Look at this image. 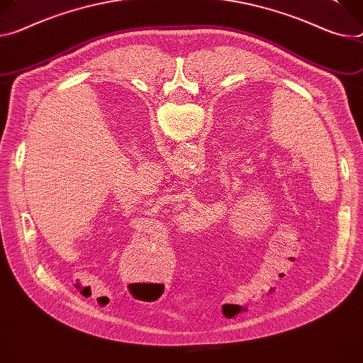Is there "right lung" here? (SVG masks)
Wrapping results in <instances>:
<instances>
[{
    "label": "right lung",
    "mask_w": 363,
    "mask_h": 363,
    "mask_svg": "<svg viewBox=\"0 0 363 363\" xmlns=\"http://www.w3.org/2000/svg\"><path fill=\"white\" fill-rule=\"evenodd\" d=\"M128 289H130V292H131V294H135V285H130V286H128Z\"/></svg>",
    "instance_id": "add662e5"
}]
</instances>
